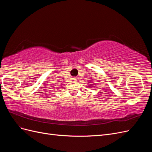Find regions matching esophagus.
<instances>
[{
    "label": "esophagus",
    "mask_w": 152,
    "mask_h": 152,
    "mask_svg": "<svg viewBox=\"0 0 152 152\" xmlns=\"http://www.w3.org/2000/svg\"><path fill=\"white\" fill-rule=\"evenodd\" d=\"M73 79V80H74V81H76V80H77V78H76V77H73V79Z\"/></svg>",
    "instance_id": "1"
}]
</instances>
